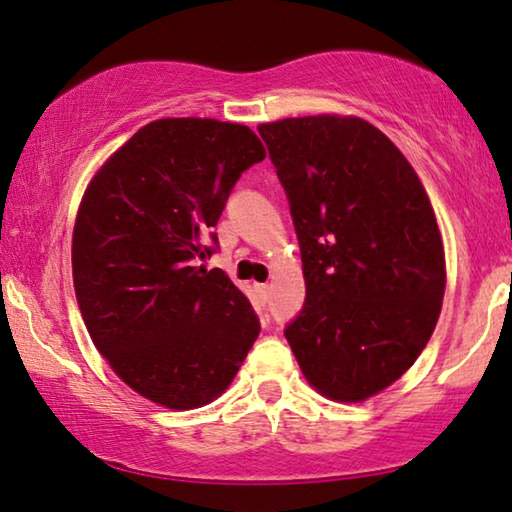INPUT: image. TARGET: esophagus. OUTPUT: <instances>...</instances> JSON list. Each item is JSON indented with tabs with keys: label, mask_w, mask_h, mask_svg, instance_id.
<instances>
[{
	"label": "esophagus",
	"mask_w": 512,
	"mask_h": 512,
	"mask_svg": "<svg viewBox=\"0 0 512 512\" xmlns=\"http://www.w3.org/2000/svg\"><path fill=\"white\" fill-rule=\"evenodd\" d=\"M255 290H257V297L266 304V301H269V297H271V287L269 285H257Z\"/></svg>",
	"instance_id": "1"
}]
</instances>
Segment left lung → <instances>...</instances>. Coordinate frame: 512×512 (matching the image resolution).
I'll return each mask as SVG.
<instances>
[{
	"label": "left lung",
	"mask_w": 512,
	"mask_h": 512,
	"mask_svg": "<svg viewBox=\"0 0 512 512\" xmlns=\"http://www.w3.org/2000/svg\"><path fill=\"white\" fill-rule=\"evenodd\" d=\"M257 132L304 262L306 301L287 343L320 394L369 399L408 371L441 313L434 208L401 150L366 120L311 115Z\"/></svg>",
	"instance_id": "8db88e82"
}]
</instances>
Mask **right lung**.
Returning <instances> with one entry per match:
<instances>
[{"mask_svg": "<svg viewBox=\"0 0 512 512\" xmlns=\"http://www.w3.org/2000/svg\"><path fill=\"white\" fill-rule=\"evenodd\" d=\"M264 157L246 125L155 120L99 169L78 208L71 266L85 327L113 371L160 406L213 401L259 334L246 294L197 262L218 250L229 194Z\"/></svg>", "mask_w": 512, "mask_h": 512, "instance_id": "right-lung-1", "label": "right lung"}]
</instances>
